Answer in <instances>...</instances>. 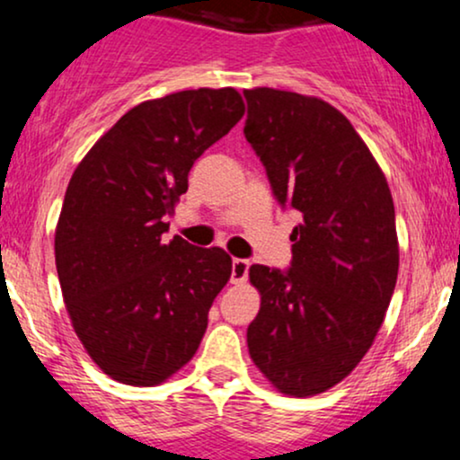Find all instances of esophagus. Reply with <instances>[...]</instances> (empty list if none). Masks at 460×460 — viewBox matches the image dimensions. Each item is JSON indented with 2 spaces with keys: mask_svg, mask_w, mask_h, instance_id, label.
Segmentation results:
<instances>
[{
  "mask_svg": "<svg viewBox=\"0 0 460 460\" xmlns=\"http://www.w3.org/2000/svg\"><path fill=\"white\" fill-rule=\"evenodd\" d=\"M248 268H251V261L235 257V260L231 261V283H235V285L244 283L248 277Z\"/></svg>",
  "mask_w": 460,
  "mask_h": 460,
  "instance_id": "1",
  "label": "esophagus"
}]
</instances>
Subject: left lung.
<instances>
[{
	"label": "left lung",
	"instance_id": "obj_1",
	"mask_svg": "<svg viewBox=\"0 0 460 460\" xmlns=\"http://www.w3.org/2000/svg\"><path fill=\"white\" fill-rule=\"evenodd\" d=\"M244 136L272 194L300 214L288 270L251 266L261 307L248 352L281 394H322L372 346L398 279L387 179L350 120L298 93L244 91Z\"/></svg>",
	"mask_w": 460,
	"mask_h": 460
}]
</instances>
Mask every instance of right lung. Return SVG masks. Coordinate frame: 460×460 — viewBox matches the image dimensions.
<instances>
[{"label":"right lung","mask_w":460,"mask_h":460,"mask_svg":"<svg viewBox=\"0 0 460 460\" xmlns=\"http://www.w3.org/2000/svg\"><path fill=\"white\" fill-rule=\"evenodd\" d=\"M244 116L234 88L145 102L94 142L68 181L56 268L73 329L114 381L151 387L194 357L231 277L223 248L164 240L188 172Z\"/></svg>","instance_id":"obj_1"}]
</instances>
